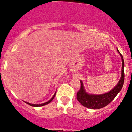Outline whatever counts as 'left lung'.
<instances>
[{"label": "left lung", "instance_id": "1", "mask_svg": "<svg viewBox=\"0 0 132 132\" xmlns=\"http://www.w3.org/2000/svg\"><path fill=\"white\" fill-rule=\"evenodd\" d=\"M118 52L120 54L122 62V73L120 79L118 81V84H116L113 89L106 93L94 95L90 94L86 92L82 81L81 80V87L77 93V99L84 106L91 109H99L104 107L112 101L118 95V93L121 91L124 81V62L122 55L118 51Z\"/></svg>", "mask_w": 132, "mask_h": 132}]
</instances>
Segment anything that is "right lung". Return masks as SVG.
<instances>
[{
	"mask_svg": "<svg viewBox=\"0 0 132 132\" xmlns=\"http://www.w3.org/2000/svg\"><path fill=\"white\" fill-rule=\"evenodd\" d=\"M55 95H56V92H55V93H54V95L53 96V97H52V98H51V99H50V100L46 102V103H42V104H31V103H28V102H26V101H25V103H27V104H29V105H30V106H34V107H39V106H44V105H46V104H48V103H51V102L52 101H53V98H54V97H55Z\"/></svg>",
	"mask_w": 132,
	"mask_h": 132,
	"instance_id": "add662e5",
	"label": "right lung"
}]
</instances>
